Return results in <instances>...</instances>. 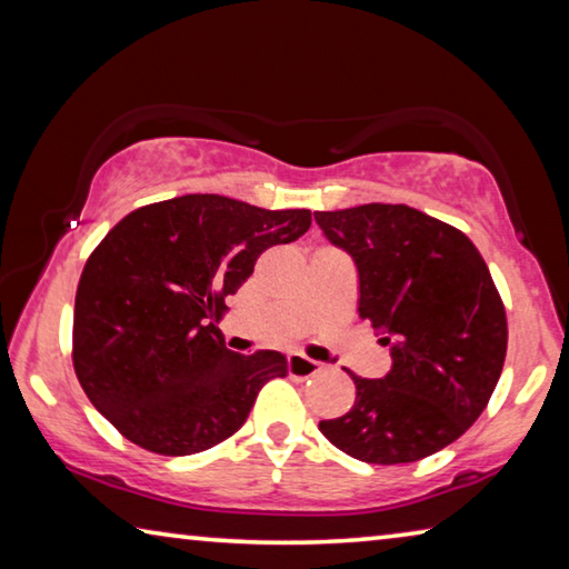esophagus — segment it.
I'll use <instances>...</instances> for the list:
<instances>
[{
  "mask_svg": "<svg viewBox=\"0 0 569 569\" xmlns=\"http://www.w3.org/2000/svg\"><path fill=\"white\" fill-rule=\"evenodd\" d=\"M323 366L319 361L308 359L303 353H291L288 356V373L298 379H306V377H313V373H319Z\"/></svg>",
  "mask_w": 569,
  "mask_h": 569,
  "instance_id": "obj_1",
  "label": "esophagus"
}]
</instances>
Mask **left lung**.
Segmentation results:
<instances>
[{
  "label": "left lung",
  "instance_id": "obj_1",
  "mask_svg": "<svg viewBox=\"0 0 569 569\" xmlns=\"http://www.w3.org/2000/svg\"><path fill=\"white\" fill-rule=\"evenodd\" d=\"M359 271V316L391 349L383 379L321 435L369 465H409L457 441L485 411L507 356V316L485 258L455 226L409 206L319 210Z\"/></svg>",
  "mask_w": 569,
  "mask_h": 569
}]
</instances>
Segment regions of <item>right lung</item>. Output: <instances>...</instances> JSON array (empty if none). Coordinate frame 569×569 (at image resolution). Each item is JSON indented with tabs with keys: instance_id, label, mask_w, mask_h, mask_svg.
<instances>
[{
	"instance_id": "1",
	"label": "right lung",
	"mask_w": 569,
	"mask_h": 569,
	"mask_svg": "<svg viewBox=\"0 0 569 569\" xmlns=\"http://www.w3.org/2000/svg\"><path fill=\"white\" fill-rule=\"evenodd\" d=\"M311 228V210H266L213 192L124 216L82 268L72 363L92 407L124 439L166 457L198 455L243 427L278 351L226 349V298L266 248Z\"/></svg>"
}]
</instances>
